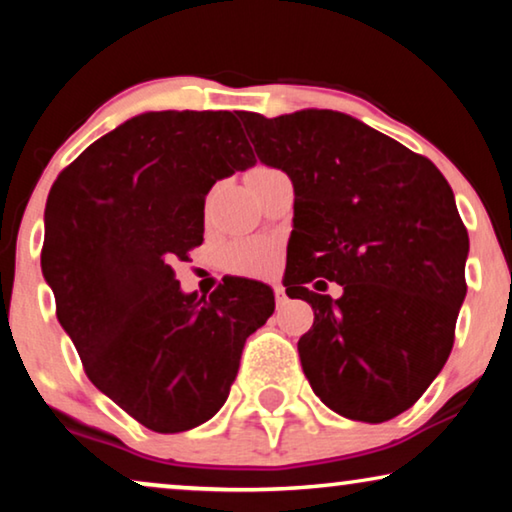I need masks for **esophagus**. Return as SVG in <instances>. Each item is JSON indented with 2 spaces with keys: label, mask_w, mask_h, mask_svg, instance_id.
Returning <instances> with one entry per match:
<instances>
[{
  "label": "esophagus",
  "mask_w": 512,
  "mask_h": 512,
  "mask_svg": "<svg viewBox=\"0 0 512 512\" xmlns=\"http://www.w3.org/2000/svg\"><path fill=\"white\" fill-rule=\"evenodd\" d=\"M272 293H275L277 305L282 307V305L286 303V291H284V286H282V284H272Z\"/></svg>",
  "instance_id": "1"
}]
</instances>
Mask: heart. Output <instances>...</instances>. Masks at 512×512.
<instances>
[{
	"instance_id": "1",
	"label": "heart",
	"mask_w": 512,
	"mask_h": 512,
	"mask_svg": "<svg viewBox=\"0 0 512 512\" xmlns=\"http://www.w3.org/2000/svg\"><path fill=\"white\" fill-rule=\"evenodd\" d=\"M263 172H268V167H256L249 174V181ZM230 265L242 275H268L275 268V249H272V244L261 240L240 242L230 249Z\"/></svg>"
}]
</instances>
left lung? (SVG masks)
<instances>
[{
    "label": "left lung",
    "instance_id": "1",
    "mask_svg": "<svg viewBox=\"0 0 512 512\" xmlns=\"http://www.w3.org/2000/svg\"><path fill=\"white\" fill-rule=\"evenodd\" d=\"M240 118L261 163L296 191L286 293L314 310L298 340L307 382L347 419L401 415L443 370L466 296L468 233L450 184L340 111ZM324 278L343 286L338 301L306 289Z\"/></svg>",
    "mask_w": 512,
    "mask_h": 512
}]
</instances>
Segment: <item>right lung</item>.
I'll use <instances>...</instances> for the list:
<instances>
[{
    "label": "right lung",
    "instance_id": "add662e5",
    "mask_svg": "<svg viewBox=\"0 0 512 512\" xmlns=\"http://www.w3.org/2000/svg\"><path fill=\"white\" fill-rule=\"evenodd\" d=\"M254 163L230 111H149L90 144L48 193L41 272L58 321L88 380L156 433L221 410L244 342L275 312L261 282L198 298L172 270L202 244L209 188Z\"/></svg>",
    "mask_w": 512,
    "mask_h": 512
}]
</instances>
